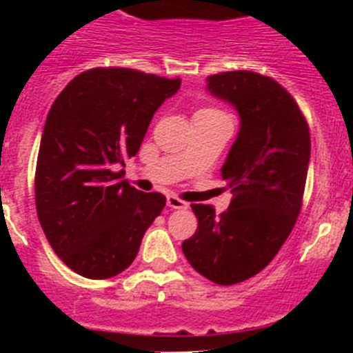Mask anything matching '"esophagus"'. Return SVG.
Segmentation results:
<instances>
[{
  "mask_svg": "<svg viewBox=\"0 0 353 353\" xmlns=\"http://www.w3.org/2000/svg\"><path fill=\"white\" fill-rule=\"evenodd\" d=\"M168 207L173 208V210H185L189 203H185L183 199L176 198V196H168Z\"/></svg>",
  "mask_w": 353,
  "mask_h": 353,
  "instance_id": "34e87169",
  "label": "esophagus"
}]
</instances>
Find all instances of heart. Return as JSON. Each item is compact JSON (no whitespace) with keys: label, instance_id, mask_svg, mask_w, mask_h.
I'll list each match as a JSON object with an SVG mask.
<instances>
[{"label":"heart","instance_id":"heart-1","mask_svg":"<svg viewBox=\"0 0 353 353\" xmlns=\"http://www.w3.org/2000/svg\"><path fill=\"white\" fill-rule=\"evenodd\" d=\"M196 114H224L221 109H215V108H203V109H199L198 113Z\"/></svg>","mask_w":353,"mask_h":353}]
</instances>
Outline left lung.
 Instances as JSON below:
<instances>
[{
	"instance_id": "obj_1",
	"label": "left lung",
	"mask_w": 353,
	"mask_h": 353,
	"mask_svg": "<svg viewBox=\"0 0 353 353\" xmlns=\"http://www.w3.org/2000/svg\"><path fill=\"white\" fill-rule=\"evenodd\" d=\"M207 88L240 114V130L221 176L233 198L215 215L191 205L198 230L183 240L192 269L215 285L256 276L292 233L310 166V127L295 99L269 76L251 70L214 74Z\"/></svg>"
}]
</instances>
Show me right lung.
I'll return each mask as SVG.
<instances>
[{
	"instance_id": "obj_1",
	"label": "right lung",
	"mask_w": 353,
	"mask_h": 353,
	"mask_svg": "<svg viewBox=\"0 0 353 353\" xmlns=\"http://www.w3.org/2000/svg\"><path fill=\"white\" fill-rule=\"evenodd\" d=\"M180 83L97 67L74 77L49 109L37 159V215L52 251L79 276L123 272L166 205L161 192L118 180L113 168L138 154L152 117Z\"/></svg>"
}]
</instances>
